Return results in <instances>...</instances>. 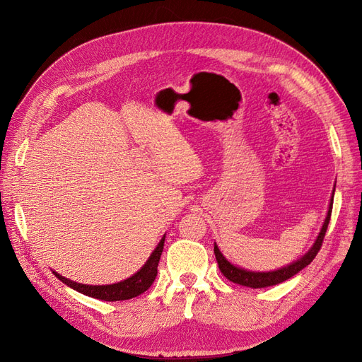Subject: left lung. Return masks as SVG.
<instances>
[{"instance_id": "obj_1", "label": "left lung", "mask_w": 362, "mask_h": 362, "mask_svg": "<svg viewBox=\"0 0 362 362\" xmlns=\"http://www.w3.org/2000/svg\"><path fill=\"white\" fill-rule=\"evenodd\" d=\"M334 194V191H333ZM333 201V199H332ZM332 208H333V202H330V206H329V213H327V217H326V221L325 224H322L321 227V232L315 240V243L313 245V248L308 251V254L303 255L300 259L295 261L293 264L288 265V267H283L280 270H276V272H269V273H252V272H246V270H242V269H238L235 267L233 264H230L229 261H227L223 254L218 251V246L214 243V254H216V259H217V264H218V269L220 272L223 273V276L230 280L233 283H238V284H242V286H246V288H267V286H274V284H279L284 280L291 279L292 276H295L296 273H299L302 269H305L307 265L317 257L318 251L321 250V245H322V240H325V236H326V232H327V227H329V221H330V216H332Z\"/></svg>"}]
</instances>
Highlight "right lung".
Listing matches in <instances>:
<instances>
[{"label": "right lung", "instance_id": "1", "mask_svg": "<svg viewBox=\"0 0 362 362\" xmlns=\"http://www.w3.org/2000/svg\"><path fill=\"white\" fill-rule=\"evenodd\" d=\"M164 239H165V236L160 240L154 252L151 254L146 264L136 274H133L132 277H129L120 283H116V284H107V286H89V284H81V283L71 281L55 272H52V273L71 289L78 291L83 295H88L90 298H95V299L110 300V302L132 299V298L139 296L141 293L146 292L151 288V284L154 283V280L157 277L158 261H160V257H161L163 248H164Z\"/></svg>", "mask_w": 362, "mask_h": 362}]
</instances>
